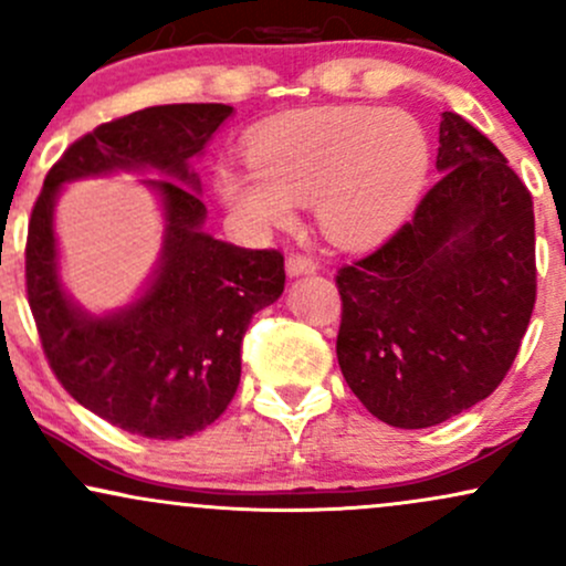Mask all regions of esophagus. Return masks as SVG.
Listing matches in <instances>:
<instances>
[{
    "mask_svg": "<svg viewBox=\"0 0 566 566\" xmlns=\"http://www.w3.org/2000/svg\"><path fill=\"white\" fill-rule=\"evenodd\" d=\"M319 271V261H314L311 255H301V252H292L287 258V274L290 276H303V274H316Z\"/></svg>",
    "mask_w": 566,
    "mask_h": 566,
    "instance_id": "esophagus-1",
    "label": "esophagus"
}]
</instances>
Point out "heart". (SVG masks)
<instances>
[{"label": "heart", "instance_id": "heart-1", "mask_svg": "<svg viewBox=\"0 0 566 566\" xmlns=\"http://www.w3.org/2000/svg\"><path fill=\"white\" fill-rule=\"evenodd\" d=\"M252 165L218 167V197L252 231L284 229L297 201L343 244H373L412 216L431 172V140L412 114L324 106L250 135Z\"/></svg>", "mask_w": 566, "mask_h": 566}]
</instances>
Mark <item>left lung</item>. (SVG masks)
<instances>
[{
  "instance_id": "8db88e82",
  "label": "left lung",
  "mask_w": 566,
  "mask_h": 566,
  "mask_svg": "<svg viewBox=\"0 0 566 566\" xmlns=\"http://www.w3.org/2000/svg\"><path fill=\"white\" fill-rule=\"evenodd\" d=\"M439 184L378 250L337 271V365L375 418L444 423L490 396L535 308V212L495 143L439 125Z\"/></svg>"
}]
</instances>
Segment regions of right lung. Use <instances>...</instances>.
I'll return each mask as SVG.
<instances>
[{
    "label": "right lung",
    "instance_id": "1",
    "mask_svg": "<svg viewBox=\"0 0 566 566\" xmlns=\"http://www.w3.org/2000/svg\"><path fill=\"white\" fill-rule=\"evenodd\" d=\"M233 114L223 103L151 106L71 143L44 178L25 242V292L63 388L97 418L146 439H186L216 423L242 375L250 319L284 292V258L205 231L191 161ZM116 171L157 174L166 231L158 269L133 304L82 310L60 279L54 205L62 186Z\"/></svg>",
    "mask_w": 566,
    "mask_h": 566
}]
</instances>
